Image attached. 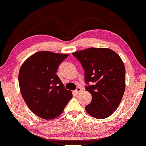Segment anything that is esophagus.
<instances>
[{"instance_id":"34e87169","label":"esophagus","mask_w":146,"mask_h":146,"mask_svg":"<svg viewBox=\"0 0 146 146\" xmlns=\"http://www.w3.org/2000/svg\"><path fill=\"white\" fill-rule=\"evenodd\" d=\"M81 91H82V89H81L80 88H77L76 89V90L74 91V93H75V94H76V95H77V94H78L79 93H80Z\"/></svg>"}]
</instances>
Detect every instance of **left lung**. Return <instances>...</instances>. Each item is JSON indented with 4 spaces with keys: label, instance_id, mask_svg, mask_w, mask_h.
Returning <instances> with one entry per match:
<instances>
[{
    "label": "left lung",
    "instance_id": "obj_1",
    "mask_svg": "<svg viewBox=\"0 0 146 146\" xmlns=\"http://www.w3.org/2000/svg\"><path fill=\"white\" fill-rule=\"evenodd\" d=\"M85 71L86 87L92 95L86 111L91 117L108 118L117 110L124 93L125 70L118 54L110 48H90L72 53Z\"/></svg>",
    "mask_w": 146,
    "mask_h": 146
}]
</instances>
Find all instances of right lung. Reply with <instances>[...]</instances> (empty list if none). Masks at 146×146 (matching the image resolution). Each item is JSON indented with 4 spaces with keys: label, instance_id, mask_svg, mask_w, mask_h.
<instances>
[{
    "label": "right lung",
    "instance_id": "1",
    "mask_svg": "<svg viewBox=\"0 0 146 146\" xmlns=\"http://www.w3.org/2000/svg\"><path fill=\"white\" fill-rule=\"evenodd\" d=\"M68 54L41 51L22 64L19 73L20 90L32 112L46 120L57 117L73 97L56 75L59 64Z\"/></svg>",
    "mask_w": 146,
    "mask_h": 146
}]
</instances>
